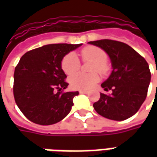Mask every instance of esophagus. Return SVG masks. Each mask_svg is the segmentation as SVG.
Here are the masks:
<instances>
[{
  "instance_id": "1",
  "label": "esophagus",
  "mask_w": 157,
  "mask_h": 157,
  "mask_svg": "<svg viewBox=\"0 0 157 157\" xmlns=\"http://www.w3.org/2000/svg\"><path fill=\"white\" fill-rule=\"evenodd\" d=\"M79 92H80L81 94H86V93H88V92H87V91H86V90H80Z\"/></svg>"
}]
</instances>
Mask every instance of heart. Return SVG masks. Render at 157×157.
I'll return each mask as SVG.
<instances>
[{"label": "heart", "instance_id": "obj_1", "mask_svg": "<svg viewBox=\"0 0 157 157\" xmlns=\"http://www.w3.org/2000/svg\"><path fill=\"white\" fill-rule=\"evenodd\" d=\"M81 54L84 61L93 62L91 71H98L101 74H106L108 72L109 66L106 63L108 55L103 49L96 46H87L82 49ZM61 66L65 74L71 75L78 71L81 63L75 53H69L62 59ZM98 81L99 76L97 73H78L70 78V84L74 89H89L98 83Z\"/></svg>", "mask_w": 157, "mask_h": 157}]
</instances>
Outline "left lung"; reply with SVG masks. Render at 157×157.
<instances>
[{
	"mask_svg": "<svg viewBox=\"0 0 157 157\" xmlns=\"http://www.w3.org/2000/svg\"><path fill=\"white\" fill-rule=\"evenodd\" d=\"M108 54L113 71L102 83V88L110 95L100 93V99L94 102L96 112L104 118L122 121L138 112L146 98L151 82L148 63L130 46L122 42L102 39L88 42Z\"/></svg>",
	"mask_w": 157,
	"mask_h": 157,
	"instance_id": "left-lung-1",
	"label": "left lung"
}]
</instances>
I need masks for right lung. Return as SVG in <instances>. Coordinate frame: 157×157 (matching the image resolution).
<instances>
[{"label": "right lung", "mask_w": 157, "mask_h": 157, "mask_svg": "<svg viewBox=\"0 0 157 157\" xmlns=\"http://www.w3.org/2000/svg\"><path fill=\"white\" fill-rule=\"evenodd\" d=\"M68 44L44 45L27 52L14 71L13 94L17 105L33 123L50 125L68 115L78 92H63L68 83L61 61L82 46Z\"/></svg>", "instance_id": "1"}]
</instances>
